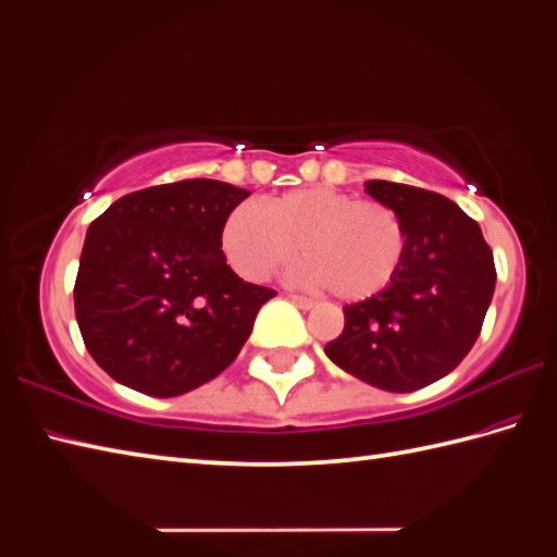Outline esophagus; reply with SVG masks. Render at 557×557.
<instances>
[{"instance_id":"34e87169","label":"esophagus","mask_w":557,"mask_h":557,"mask_svg":"<svg viewBox=\"0 0 557 557\" xmlns=\"http://www.w3.org/2000/svg\"><path fill=\"white\" fill-rule=\"evenodd\" d=\"M288 298H290V302H295V305H298L300 307V310H312V307H314V300H310V298H305V295H288Z\"/></svg>"}]
</instances>
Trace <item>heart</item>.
<instances>
[{
	"instance_id": "1",
	"label": "heart",
	"mask_w": 557,
	"mask_h": 557,
	"mask_svg": "<svg viewBox=\"0 0 557 557\" xmlns=\"http://www.w3.org/2000/svg\"><path fill=\"white\" fill-rule=\"evenodd\" d=\"M300 245L290 276L362 302L386 293L407 257V231L393 207L314 185L269 197L259 209L240 202L221 221L219 247L236 274L267 281Z\"/></svg>"
}]
</instances>
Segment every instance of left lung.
Listing matches in <instances>:
<instances>
[{"instance_id": "obj_1", "label": "left lung", "mask_w": 557, "mask_h": 557, "mask_svg": "<svg viewBox=\"0 0 557 557\" xmlns=\"http://www.w3.org/2000/svg\"><path fill=\"white\" fill-rule=\"evenodd\" d=\"M407 231V257L379 298L343 307V333L326 355L343 372L391 393L450 374L479 338L496 288V267L474 219L438 193L367 181Z\"/></svg>"}]
</instances>
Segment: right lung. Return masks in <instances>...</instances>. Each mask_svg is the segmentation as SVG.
Here are the masks:
<instances>
[{"label": "right lung", "mask_w": 557, "mask_h": 557, "mask_svg": "<svg viewBox=\"0 0 557 557\" xmlns=\"http://www.w3.org/2000/svg\"><path fill=\"white\" fill-rule=\"evenodd\" d=\"M247 195L190 178L123 195L92 221L73 302L85 348L111 379L174 398L236 360L276 295L243 281L219 247L221 221Z\"/></svg>", "instance_id": "1"}]
</instances>
